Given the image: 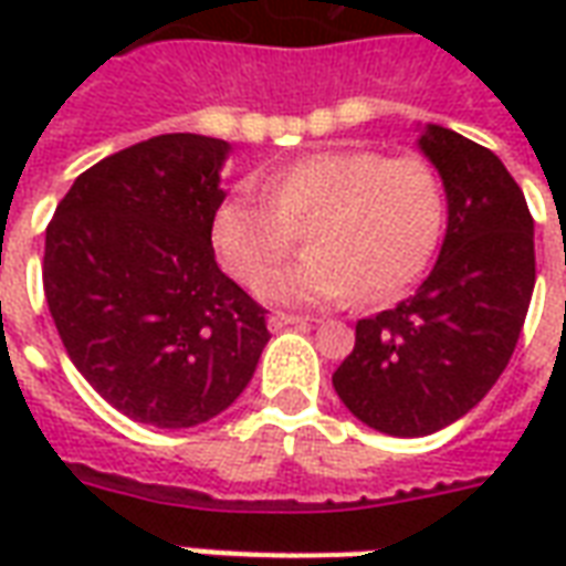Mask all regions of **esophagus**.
Here are the masks:
<instances>
[{
    "mask_svg": "<svg viewBox=\"0 0 566 566\" xmlns=\"http://www.w3.org/2000/svg\"><path fill=\"white\" fill-rule=\"evenodd\" d=\"M270 331L279 333L284 331V327H306L308 318H300V315H284V312H275V315H270Z\"/></svg>",
    "mask_w": 566,
    "mask_h": 566,
    "instance_id": "esophagus-1",
    "label": "esophagus"
}]
</instances>
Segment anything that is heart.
Segmentation results:
<instances>
[{
    "label": "heart",
    "instance_id": "obj_1",
    "mask_svg": "<svg viewBox=\"0 0 566 566\" xmlns=\"http://www.w3.org/2000/svg\"><path fill=\"white\" fill-rule=\"evenodd\" d=\"M308 223L306 258L260 279L279 306H327L364 291L369 303L403 296L424 275L446 223V193L424 157L315 150L263 178V197L239 190L214 211L223 266L254 282L294 248Z\"/></svg>",
    "mask_w": 566,
    "mask_h": 566
}]
</instances>
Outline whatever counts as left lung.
<instances>
[{
    "instance_id": "1",
    "label": "left lung",
    "mask_w": 566,
    "mask_h": 566,
    "mask_svg": "<svg viewBox=\"0 0 566 566\" xmlns=\"http://www.w3.org/2000/svg\"><path fill=\"white\" fill-rule=\"evenodd\" d=\"M449 223L416 294L357 321L333 373L348 412L388 437H427L473 409L510 364L536 282L534 218L497 154L454 129L418 127Z\"/></svg>"
}]
</instances>
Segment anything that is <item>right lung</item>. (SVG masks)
<instances>
[{"label":"right lung","mask_w":566,"mask_h":566,"mask_svg":"<svg viewBox=\"0 0 566 566\" xmlns=\"http://www.w3.org/2000/svg\"><path fill=\"white\" fill-rule=\"evenodd\" d=\"M230 142L166 133L75 178L44 233V296L72 364L117 412L197 427L258 369L263 308L223 275L211 223Z\"/></svg>","instance_id":"add662e5"}]
</instances>
